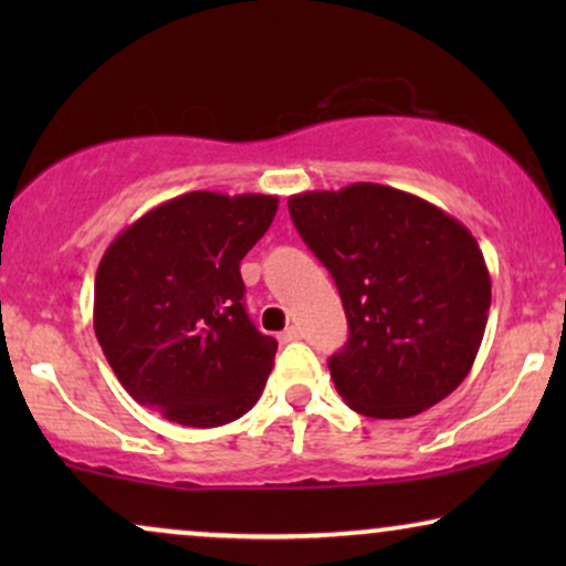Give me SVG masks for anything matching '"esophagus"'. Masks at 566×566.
Instances as JSON below:
<instances>
[{
  "label": "esophagus",
  "instance_id": "1",
  "mask_svg": "<svg viewBox=\"0 0 566 566\" xmlns=\"http://www.w3.org/2000/svg\"><path fill=\"white\" fill-rule=\"evenodd\" d=\"M301 337V332H298V327H285L281 335H277V339H281V343L285 345V343H293V339H298Z\"/></svg>",
  "mask_w": 566,
  "mask_h": 566
}]
</instances>
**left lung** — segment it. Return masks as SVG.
<instances>
[{
  "label": "left lung",
  "mask_w": 566,
  "mask_h": 566,
  "mask_svg": "<svg viewBox=\"0 0 566 566\" xmlns=\"http://www.w3.org/2000/svg\"><path fill=\"white\" fill-rule=\"evenodd\" d=\"M289 211L343 298L350 337L329 374L347 407L405 420L459 389L492 301L471 231L428 200L376 182L298 192Z\"/></svg>",
  "instance_id": "obj_1"
}]
</instances>
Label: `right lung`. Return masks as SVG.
<instances>
[{"label":"right lung","instance_id":"obj_1","mask_svg":"<svg viewBox=\"0 0 566 566\" xmlns=\"http://www.w3.org/2000/svg\"><path fill=\"white\" fill-rule=\"evenodd\" d=\"M277 198L196 190L107 247L95 275V335L138 405L188 428H219L260 399L277 343L244 312L239 262Z\"/></svg>","mask_w":566,"mask_h":566}]
</instances>
